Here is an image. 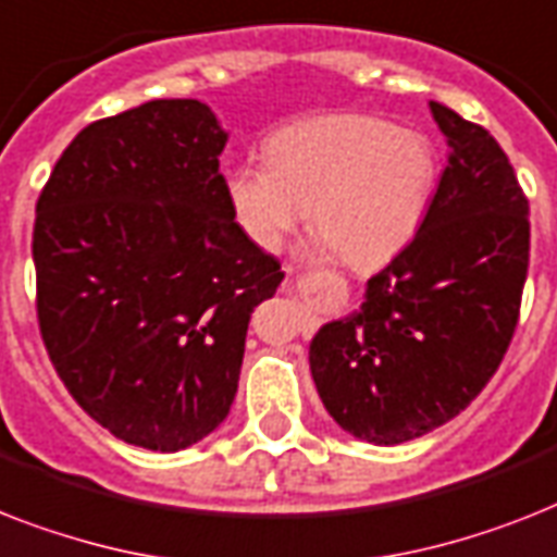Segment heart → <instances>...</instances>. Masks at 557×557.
Returning <instances> with one entry per match:
<instances>
[{"label": "heart", "instance_id": "b5f03b06", "mask_svg": "<svg viewBox=\"0 0 557 557\" xmlns=\"http://www.w3.org/2000/svg\"><path fill=\"white\" fill-rule=\"evenodd\" d=\"M437 160L423 134L366 114L292 122L265 143V162L225 176L239 228L265 251L286 246L306 214L334 260L381 269L418 234Z\"/></svg>", "mask_w": 557, "mask_h": 557}]
</instances>
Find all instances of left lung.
Listing matches in <instances>:
<instances>
[{"label":"left lung","mask_w":557,"mask_h":557,"mask_svg":"<svg viewBox=\"0 0 557 557\" xmlns=\"http://www.w3.org/2000/svg\"><path fill=\"white\" fill-rule=\"evenodd\" d=\"M449 143L418 234L369 280L360 311L325 323L311 377L341 429L414 441L467 409L512 341L529 269V200L490 131L429 102Z\"/></svg>","instance_id":"1"}]
</instances>
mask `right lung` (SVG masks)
<instances>
[{
    "label": "right lung",
    "instance_id": "1",
    "mask_svg": "<svg viewBox=\"0 0 557 557\" xmlns=\"http://www.w3.org/2000/svg\"><path fill=\"white\" fill-rule=\"evenodd\" d=\"M228 134L197 99L90 122L36 200V318L59 381L114 437L180 451L237 395L283 271L234 220Z\"/></svg>",
    "mask_w": 557,
    "mask_h": 557
}]
</instances>
